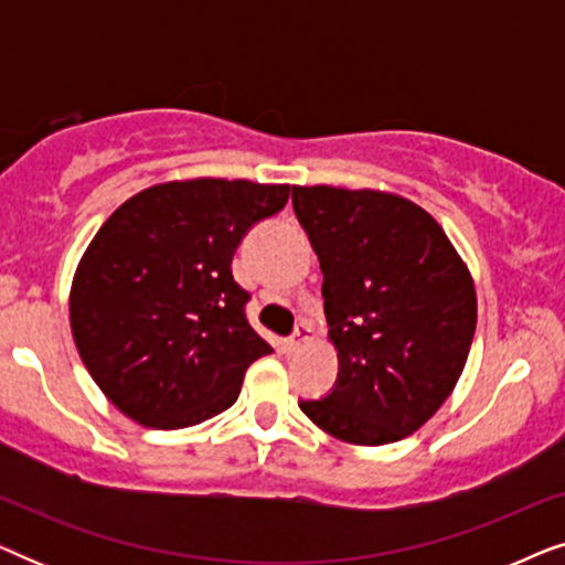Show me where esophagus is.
Wrapping results in <instances>:
<instances>
[{
	"label": "esophagus",
	"instance_id": "esophagus-1",
	"mask_svg": "<svg viewBox=\"0 0 565 565\" xmlns=\"http://www.w3.org/2000/svg\"><path fill=\"white\" fill-rule=\"evenodd\" d=\"M313 339V329L308 327V323H298L296 331H292V337L288 339V347L290 350H300V347L308 344Z\"/></svg>",
	"mask_w": 565,
	"mask_h": 565
}]
</instances>
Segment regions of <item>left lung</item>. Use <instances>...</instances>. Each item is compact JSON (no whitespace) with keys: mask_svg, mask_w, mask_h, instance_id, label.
Listing matches in <instances>:
<instances>
[{"mask_svg":"<svg viewBox=\"0 0 565 565\" xmlns=\"http://www.w3.org/2000/svg\"><path fill=\"white\" fill-rule=\"evenodd\" d=\"M323 273L337 385L300 412L331 437L388 445L450 396L476 331V288L443 226L381 190L292 188Z\"/></svg>","mask_w":565,"mask_h":565,"instance_id":"obj_1","label":"left lung"}]
</instances>
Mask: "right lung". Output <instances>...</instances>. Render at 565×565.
<instances>
[{"instance_id": "add662e5", "label": "right lung", "mask_w": 565, "mask_h": 565, "mask_svg": "<svg viewBox=\"0 0 565 565\" xmlns=\"http://www.w3.org/2000/svg\"><path fill=\"white\" fill-rule=\"evenodd\" d=\"M290 184L164 182L126 200L76 267L74 344L99 391L143 427L182 429L226 412L273 352L246 321L231 259L282 211Z\"/></svg>"}]
</instances>
